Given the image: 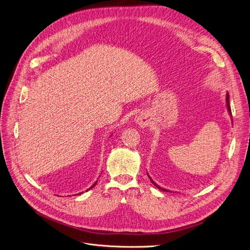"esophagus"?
Wrapping results in <instances>:
<instances>
[{"instance_id":"1","label":"esophagus","mask_w":250,"mask_h":250,"mask_svg":"<svg viewBox=\"0 0 250 250\" xmlns=\"http://www.w3.org/2000/svg\"><path fill=\"white\" fill-rule=\"evenodd\" d=\"M135 121H136V124L139 125L140 126H146L149 122L147 119V116L145 114H140L138 117H136Z\"/></svg>"}]
</instances>
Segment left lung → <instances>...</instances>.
I'll list each match as a JSON object with an SVG mask.
<instances>
[{"label": "left lung", "mask_w": 250, "mask_h": 250, "mask_svg": "<svg viewBox=\"0 0 250 250\" xmlns=\"http://www.w3.org/2000/svg\"><path fill=\"white\" fill-rule=\"evenodd\" d=\"M226 100H227V108H228V111H229V114L231 116V110H230V106H229V93L227 94V98H226ZM148 175V174H147ZM149 177V179H150V181L158 188V189H160V190H162V191H165V192H168V190H166V189H163V188H161V187H159L157 184H155L154 182H153V180L151 179L150 178V176H148Z\"/></svg>", "instance_id": "obj_1"}]
</instances>
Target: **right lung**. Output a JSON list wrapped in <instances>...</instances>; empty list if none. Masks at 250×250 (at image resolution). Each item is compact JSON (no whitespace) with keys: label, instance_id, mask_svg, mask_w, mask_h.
<instances>
[{"label":"right lung","instance_id":"right-lung-1","mask_svg":"<svg viewBox=\"0 0 250 250\" xmlns=\"http://www.w3.org/2000/svg\"><path fill=\"white\" fill-rule=\"evenodd\" d=\"M96 184H97V181H96V183H95V184H93V185H92V186L89 188V190H90V189H92L94 186H96ZM87 191H88V190H87ZM80 194H82V193H80ZM77 195H78V194H77Z\"/></svg>","mask_w":250,"mask_h":250}]
</instances>
